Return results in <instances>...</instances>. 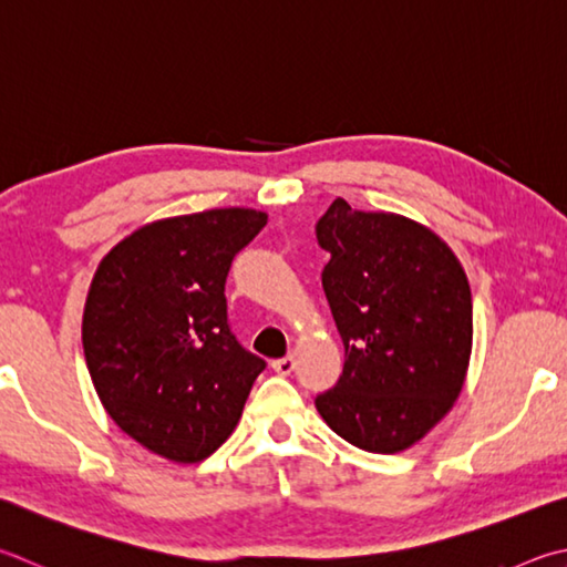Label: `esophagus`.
Instances as JSON below:
<instances>
[{"label":"esophagus","instance_id":"34e87169","mask_svg":"<svg viewBox=\"0 0 567 567\" xmlns=\"http://www.w3.org/2000/svg\"><path fill=\"white\" fill-rule=\"evenodd\" d=\"M277 374H282V377H287V374H292V369H295V357H280V359H272V364H270Z\"/></svg>","mask_w":567,"mask_h":567}]
</instances>
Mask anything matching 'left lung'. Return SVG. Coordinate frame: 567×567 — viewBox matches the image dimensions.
<instances>
[{
  "mask_svg": "<svg viewBox=\"0 0 567 567\" xmlns=\"http://www.w3.org/2000/svg\"><path fill=\"white\" fill-rule=\"evenodd\" d=\"M322 287L344 344L339 382L315 399L334 434L369 454L424 439L458 399L473 302L458 257L434 230L337 198L317 220Z\"/></svg>",
  "mask_w": 567,
  "mask_h": 567,
  "instance_id": "1",
  "label": "left lung"
}]
</instances>
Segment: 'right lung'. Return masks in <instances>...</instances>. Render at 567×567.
I'll return each instance as SVG.
<instances>
[{"instance_id":"add662e5","label":"right lung","mask_w":567,"mask_h":567,"mask_svg":"<svg viewBox=\"0 0 567 567\" xmlns=\"http://www.w3.org/2000/svg\"><path fill=\"white\" fill-rule=\"evenodd\" d=\"M265 223L252 208L178 215L99 262L81 324L86 367L109 416L153 454L198 463L238 426L265 359L230 332L225 280Z\"/></svg>"}]
</instances>
